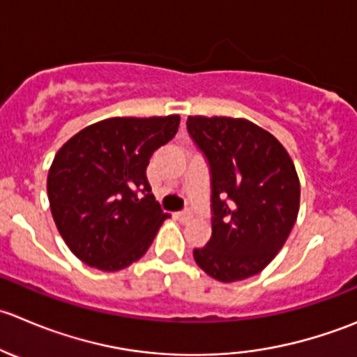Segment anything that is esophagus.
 Returning <instances> with one entry per match:
<instances>
[{
    "instance_id": "34e87169",
    "label": "esophagus",
    "mask_w": 357,
    "mask_h": 357,
    "mask_svg": "<svg viewBox=\"0 0 357 357\" xmlns=\"http://www.w3.org/2000/svg\"><path fill=\"white\" fill-rule=\"evenodd\" d=\"M175 217H177L180 222H190V220H192V211H190V210L178 211V213H175Z\"/></svg>"
}]
</instances>
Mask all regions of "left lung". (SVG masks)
Wrapping results in <instances>:
<instances>
[{
  "label": "left lung",
  "mask_w": 357,
  "mask_h": 357,
  "mask_svg": "<svg viewBox=\"0 0 357 357\" xmlns=\"http://www.w3.org/2000/svg\"><path fill=\"white\" fill-rule=\"evenodd\" d=\"M187 130L211 170V239L197 266L232 283L266 269L287 243L300 208V180L283 144L245 118L189 116Z\"/></svg>",
  "instance_id": "obj_1"
}]
</instances>
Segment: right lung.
I'll return each mask as SVG.
<instances>
[{
    "mask_svg": "<svg viewBox=\"0 0 357 357\" xmlns=\"http://www.w3.org/2000/svg\"><path fill=\"white\" fill-rule=\"evenodd\" d=\"M178 123L177 114L107 118L60 147L48 170V201L60 236L81 262L114 273L147 252L170 215L154 199L146 170Z\"/></svg>",
    "mask_w": 357,
    "mask_h": 357,
    "instance_id": "obj_1",
    "label": "right lung"
}]
</instances>
